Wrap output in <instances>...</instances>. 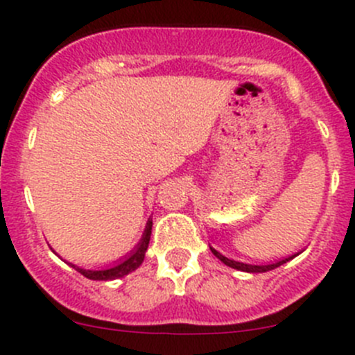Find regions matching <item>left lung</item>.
<instances>
[{
  "instance_id": "1",
  "label": "left lung",
  "mask_w": 355,
  "mask_h": 355,
  "mask_svg": "<svg viewBox=\"0 0 355 355\" xmlns=\"http://www.w3.org/2000/svg\"><path fill=\"white\" fill-rule=\"evenodd\" d=\"M211 250H213V254L218 257V259L221 261V263H225V264H227V266L234 268V270L247 271V273H266V271L275 270V268L282 266V264H285V263H287V261L293 259V257H295V256H299V252L292 254V256H288V257H285V259L277 261V263H271V264H247V263H239V261L230 259V257H225L223 254H220L216 249H213V247H211Z\"/></svg>"
}]
</instances>
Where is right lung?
<instances>
[{
	"label": "right lung",
	"mask_w": 355,
	"mask_h": 355,
	"mask_svg": "<svg viewBox=\"0 0 355 355\" xmlns=\"http://www.w3.org/2000/svg\"><path fill=\"white\" fill-rule=\"evenodd\" d=\"M151 228H153V220H149L148 225H146L144 235H142L139 245L132 250L130 256H125V259L116 261L113 266L101 268V270H85V268L77 266V264H71V263L68 264H70L73 270H77L80 275H84L85 278H89V280L106 282V280H116V278L125 277V275L137 270V268L142 264V261H144L146 250H148L149 241H151Z\"/></svg>",
	"instance_id": "right-lung-1"
}]
</instances>
